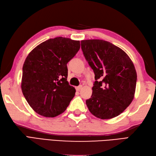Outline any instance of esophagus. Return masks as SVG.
Instances as JSON below:
<instances>
[{
  "instance_id": "34e87169",
  "label": "esophagus",
  "mask_w": 156,
  "mask_h": 156,
  "mask_svg": "<svg viewBox=\"0 0 156 156\" xmlns=\"http://www.w3.org/2000/svg\"><path fill=\"white\" fill-rule=\"evenodd\" d=\"M82 85L76 87V90H77V91H80V90L82 89Z\"/></svg>"
}]
</instances>
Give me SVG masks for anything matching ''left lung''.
<instances>
[{
    "instance_id": "left-lung-1",
    "label": "left lung",
    "mask_w": 156,
    "mask_h": 156,
    "mask_svg": "<svg viewBox=\"0 0 156 156\" xmlns=\"http://www.w3.org/2000/svg\"><path fill=\"white\" fill-rule=\"evenodd\" d=\"M81 48L95 74L92 96L86 101L90 112L102 119L118 116L134 98L137 73L132 60L103 40H84Z\"/></svg>"
}]
</instances>
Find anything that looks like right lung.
Here are the masks:
<instances>
[{
    "instance_id": "add662e5",
    "label": "right lung",
    "mask_w": 156,
    "mask_h": 156,
    "mask_svg": "<svg viewBox=\"0 0 156 156\" xmlns=\"http://www.w3.org/2000/svg\"><path fill=\"white\" fill-rule=\"evenodd\" d=\"M80 47L79 41L56 37L42 42L28 54L23 67L21 89L37 114L56 117L70 104L76 90L67 81V63Z\"/></svg>"
}]
</instances>
